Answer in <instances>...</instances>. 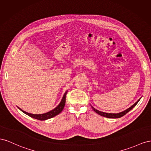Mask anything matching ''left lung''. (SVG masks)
Listing matches in <instances>:
<instances>
[{
  "label": "left lung",
  "instance_id": "8db88e82",
  "mask_svg": "<svg viewBox=\"0 0 151 151\" xmlns=\"http://www.w3.org/2000/svg\"><path fill=\"white\" fill-rule=\"evenodd\" d=\"M140 100V99L138 100L134 104L132 105L131 107H129V108H128L127 109L124 110V111H122L121 112V113H104V112H102V111H98L97 109H95L94 107H92V109H93V111L96 112V113H97L98 114H99L102 116H104V117H106V118H121L122 117V116H123L124 115H125L127 113H128L129 111H130V110H132L133 107H134L137 104V103L139 102V101Z\"/></svg>",
  "mask_w": 151,
  "mask_h": 151
}]
</instances>
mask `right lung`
<instances>
[{
	"label": "right lung",
	"mask_w": 151,
	"mask_h": 151,
	"mask_svg": "<svg viewBox=\"0 0 151 151\" xmlns=\"http://www.w3.org/2000/svg\"><path fill=\"white\" fill-rule=\"evenodd\" d=\"M67 92H68V90L65 93H64L62 100H61V102L59 103V104L56 107H55V108H54L53 110H52V111L48 112V113H44V114H31V113H27V112H26V111H24L22 109H21L19 107H18V108L21 111L23 112L24 114H27L28 116H30V117H32L33 118H35V119H38V120H41V121H43V120L53 118V117H54V116L59 114L63 111V109H64V106H65L66 97Z\"/></svg>",
	"instance_id": "right-lung-1"
}]
</instances>
